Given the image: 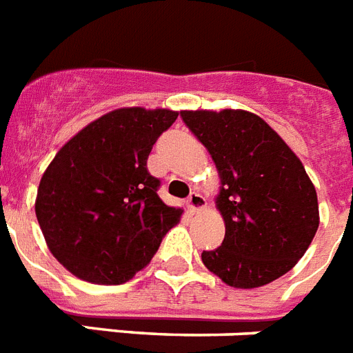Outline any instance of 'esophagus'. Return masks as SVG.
<instances>
[{
    "label": "esophagus",
    "mask_w": 353,
    "mask_h": 353,
    "mask_svg": "<svg viewBox=\"0 0 353 353\" xmlns=\"http://www.w3.org/2000/svg\"><path fill=\"white\" fill-rule=\"evenodd\" d=\"M186 206H188V210L192 213L199 212V210H203L206 206V199L201 194H197V192H192L190 197L186 199Z\"/></svg>",
    "instance_id": "esophagus-1"
}]
</instances>
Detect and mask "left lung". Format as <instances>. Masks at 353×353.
Listing matches in <instances>:
<instances>
[{"label":"left lung","mask_w":353,"mask_h":353,"mask_svg":"<svg viewBox=\"0 0 353 353\" xmlns=\"http://www.w3.org/2000/svg\"><path fill=\"white\" fill-rule=\"evenodd\" d=\"M208 149L226 235L203 263L222 282L254 289L291 271L319 226L318 195L300 158L260 117L242 109L181 111Z\"/></svg>","instance_id":"left-lung-1"}]
</instances>
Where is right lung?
I'll return each mask as SVG.
<instances>
[{
    "mask_svg": "<svg viewBox=\"0 0 353 353\" xmlns=\"http://www.w3.org/2000/svg\"><path fill=\"white\" fill-rule=\"evenodd\" d=\"M170 109L121 108L77 132L41 177L35 215L48 250L77 278L129 282L158 251L183 210L159 199L147 170Z\"/></svg>",
    "mask_w": 353,
    "mask_h": 353,
    "instance_id": "1",
    "label": "right lung"
}]
</instances>
